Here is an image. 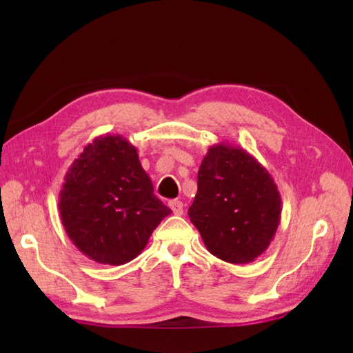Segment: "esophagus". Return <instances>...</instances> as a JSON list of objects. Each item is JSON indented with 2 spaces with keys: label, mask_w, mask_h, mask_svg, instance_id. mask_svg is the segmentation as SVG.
I'll list each match as a JSON object with an SVG mask.
<instances>
[{
  "label": "esophagus",
  "mask_w": 353,
  "mask_h": 353,
  "mask_svg": "<svg viewBox=\"0 0 353 353\" xmlns=\"http://www.w3.org/2000/svg\"><path fill=\"white\" fill-rule=\"evenodd\" d=\"M169 208L172 209L175 215H183V213H184V203L181 200H170Z\"/></svg>",
  "instance_id": "esophagus-1"
}]
</instances>
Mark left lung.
Returning a JSON list of instances; mask_svg holds the SVG:
<instances>
[{
  "label": "left lung",
  "instance_id": "left-lung-1",
  "mask_svg": "<svg viewBox=\"0 0 353 353\" xmlns=\"http://www.w3.org/2000/svg\"><path fill=\"white\" fill-rule=\"evenodd\" d=\"M188 216L206 249L228 263H249L271 244L281 196L271 174L239 145H210Z\"/></svg>",
  "mask_w": 353,
  "mask_h": 353
}]
</instances>
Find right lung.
I'll list each match as a JSON object with an SVG mask.
<instances>
[{
	"label": "right lung",
	"mask_w": 353,
	"mask_h": 353,
	"mask_svg": "<svg viewBox=\"0 0 353 353\" xmlns=\"http://www.w3.org/2000/svg\"><path fill=\"white\" fill-rule=\"evenodd\" d=\"M61 223L94 262L135 259L172 210L153 193L137 148L121 135H101L73 160L60 190Z\"/></svg>",
	"instance_id": "1"
}]
</instances>
